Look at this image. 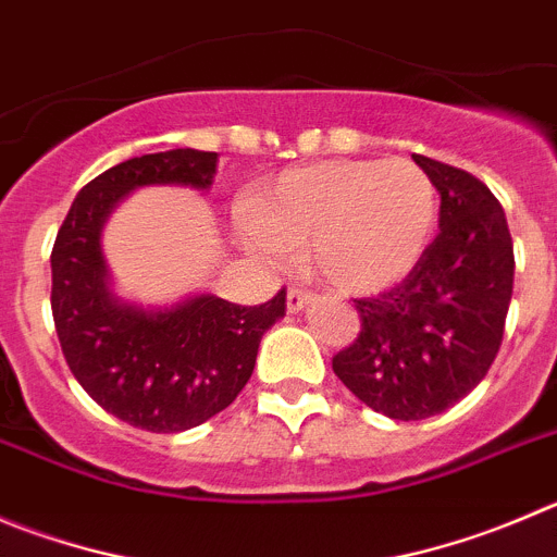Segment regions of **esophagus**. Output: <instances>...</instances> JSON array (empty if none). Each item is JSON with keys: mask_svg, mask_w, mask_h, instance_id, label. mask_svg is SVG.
I'll list each match as a JSON object with an SVG mask.
<instances>
[{"mask_svg": "<svg viewBox=\"0 0 557 557\" xmlns=\"http://www.w3.org/2000/svg\"><path fill=\"white\" fill-rule=\"evenodd\" d=\"M310 302H313V296L302 288H290L288 296H285V308H288V313H299V310L308 308Z\"/></svg>", "mask_w": 557, "mask_h": 557, "instance_id": "34e87169", "label": "esophagus"}]
</instances>
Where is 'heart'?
I'll list each match as a JSON object with an SVG mask.
<instances>
[{
  "label": "heart",
  "instance_id": "heart-1",
  "mask_svg": "<svg viewBox=\"0 0 557 557\" xmlns=\"http://www.w3.org/2000/svg\"><path fill=\"white\" fill-rule=\"evenodd\" d=\"M436 222V189L407 159H335L280 175L252 200L244 242L267 263L310 247L330 288L371 296L420 263Z\"/></svg>",
  "mask_w": 557,
  "mask_h": 557
}]
</instances>
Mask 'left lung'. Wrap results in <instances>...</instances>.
Returning a JSON list of instances; mask_svg holds the SVG:
<instances>
[{
    "mask_svg": "<svg viewBox=\"0 0 557 557\" xmlns=\"http://www.w3.org/2000/svg\"><path fill=\"white\" fill-rule=\"evenodd\" d=\"M440 191V236L393 290L357 299L362 330L332 371L366 407L425 420L472 393L500 351L513 244L497 197L475 175L412 156Z\"/></svg>",
    "mask_w": 557,
    "mask_h": 557,
    "instance_id": "1",
    "label": "left lung"
}]
</instances>
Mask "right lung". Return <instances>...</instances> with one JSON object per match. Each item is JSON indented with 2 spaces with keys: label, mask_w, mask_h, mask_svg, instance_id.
Listing matches in <instances>:
<instances>
[{
  "label": "right lung",
  "mask_w": 557,
  "mask_h": 557,
  "mask_svg": "<svg viewBox=\"0 0 557 557\" xmlns=\"http://www.w3.org/2000/svg\"><path fill=\"white\" fill-rule=\"evenodd\" d=\"M216 153L175 148L134 156L76 195L51 249V313L62 355L87 396L134 429L175 434L236 401L258 346L285 315V290L242 308L214 294L139 305L114 294L101 233L109 214L143 186L208 191Z\"/></svg>",
  "instance_id": "obj_1"
}]
</instances>
